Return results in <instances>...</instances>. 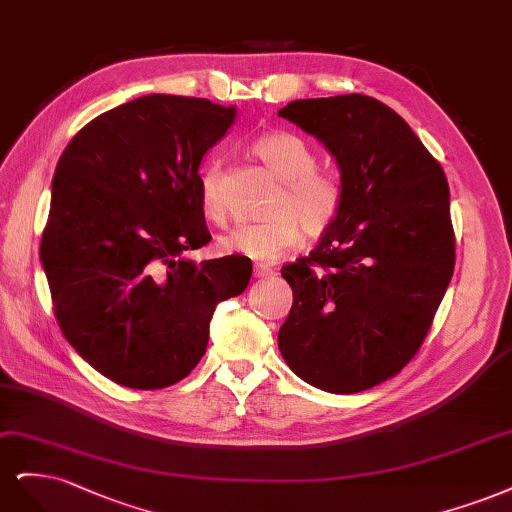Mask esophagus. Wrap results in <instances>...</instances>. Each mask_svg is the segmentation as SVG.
<instances>
[{"label": "esophagus", "instance_id": "34e87169", "mask_svg": "<svg viewBox=\"0 0 512 512\" xmlns=\"http://www.w3.org/2000/svg\"><path fill=\"white\" fill-rule=\"evenodd\" d=\"M253 274H255V278H268V276H274L276 270H272V268H268V266H255Z\"/></svg>", "mask_w": 512, "mask_h": 512}]
</instances>
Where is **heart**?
Masks as SVG:
<instances>
[{
	"label": "heart",
	"mask_w": 512,
	"mask_h": 512,
	"mask_svg": "<svg viewBox=\"0 0 512 512\" xmlns=\"http://www.w3.org/2000/svg\"><path fill=\"white\" fill-rule=\"evenodd\" d=\"M251 153L280 180V187L266 221L238 225L219 238L223 253L270 263L298 246L302 232L321 238L340 221L344 187L336 174L317 168V153L306 140L289 131H270L251 144ZM202 206L212 223L227 221L223 174L217 166L204 172Z\"/></svg>",
	"instance_id": "1"
}]
</instances>
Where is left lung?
Instances as JSON below:
<instances>
[{"instance_id":"8db88e82","label":"left lung","mask_w":512,"mask_h":512,"mask_svg":"<svg viewBox=\"0 0 512 512\" xmlns=\"http://www.w3.org/2000/svg\"><path fill=\"white\" fill-rule=\"evenodd\" d=\"M336 157L340 221L283 266L293 306L278 332L287 366L329 393L366 391L417 355L455 268L449 183L408 123L368 95L278 110Z\"/></svg>"}]
</instances>
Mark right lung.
Wrapping results in <instances>:
<instances>
[{"label":"right lung","instance_id":"right-lung-1","mask_svg":"<svg viewBox=\"0 0 512 512\" xmlns=\"http://www.w3.org/2000/svg\"><path fill=\"white\" fill-rule=\"evenodd\" d=\"M236 108L144 95L65 146L40 257L61 332L110 381L170 387L206 353L219 302L249 285L242 255L195 263L206 246L200 163Z\"/></svg>","mask_w":512,"mask_h":512}]
</instances>
